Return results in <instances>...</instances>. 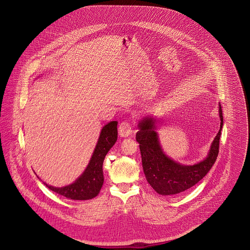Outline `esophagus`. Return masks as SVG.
Instances as JSON below:
<instances>
[{"label":"esophagus","instance_id":"34e87169","mask_svg":"<svg viewBox=\"0 0 250 250\" xmlns=\"http://www.w3.org/2000/svg\"><path fill=\"white\" fill-rule=\"evenodd\" d=\"M118 133H119L120 137H122V138L129 137L132 134V125H131V123L129 121L121 122L119 124Z\"/></svg>","mask_w":250,"mask_h":250}]
</instances>
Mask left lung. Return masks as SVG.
<instances>
[{
    "label": "left lung",
    "instance_id": "obj_1",
    "mask_svg": "<svg viewBox=\"0 0 250 250\" xmlns=\"http://www.w3.org/2000/svg\"><path fill=\"white\" fill-rule=\"evenodd\" d=\"M220 129L212 143L208 157L193 166H183L172 161L163 152L155 132V120L143 118L139 123L136 139L140 143L143 172L150 186L162 195H175L193 187L210 171L218 155L220 132L223 125L219 104Z\"/></svg>",
    "mask_w": 250,
    "mask_h": 250
}]
</instances>
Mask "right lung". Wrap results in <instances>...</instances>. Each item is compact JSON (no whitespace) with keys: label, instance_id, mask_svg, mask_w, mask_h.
<instances>
[{"label":"right lung","instance_id":"right-lung-1","mask_svg":"<svg viewBox=\"0 0 250 250\" xmlns=\"http://www.w3.org/2000/svg\"><path fill=\"white\" fill-rule=\"evenodd\" d=\"M116 141L117 121H111L103 127L90 162L79 178L71 185L62 188L44 185L51 190L73 200H87L97 196L104 183L103 163L105 157Z\"/></svg>","mask_w":250,"mask_h":250}]
</instances>
